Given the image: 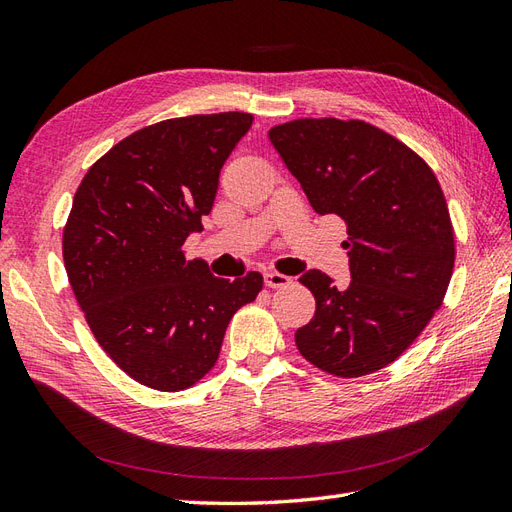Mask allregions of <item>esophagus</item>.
Here are the masks:
<instances>
[{
    "mask_svg": "<svg viewBox=\"0 0 512 512\" xmlns=\"http://www.w3.org/2000/svg\"><path fill=\"white\" fill-rule=\"evenodd\" d=\"M264 281H266L268 287H272V290H279V287H287L292 283V279L287 277V274H281V272H266Z\"/></svg>",
    "mask_w": 512,
    "mask_h": 512,
    "instance_id": "34e87169",
    "label": "esophagus"
}]
</instances>
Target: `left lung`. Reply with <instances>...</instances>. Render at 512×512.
Masks as SVG:
<instances>
[{
  "mask_svg": "<svg viewBox=\"0 0 512 512\" xmlns=\"http://www.w3.org/2000/svg\"><path fill=\"white\" fill-rule=\"evenodd\" d=\"M318 214L348 222L350 283L320 270L298 281L316 313L296 331L311 365L359 378L396 361L443 305L454 229L432 168L402 140L359 119H296L268 131Z\"/></svg>",
  "mask_w": 512,
  "mask_h": 512,
  "instance_id": "1",
  "label": "left lung"
}]
</instances>
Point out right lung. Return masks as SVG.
Here are the masks:
<instances>
[{
    "mask_svg": "<svg viewBox=\"0 0 512 512\" xmlns=\"http://www.w3.org/2000/svg\"><path fill=\"white\" fill-rule=\"evenodd\" d=\"M253 114L220 112L142 127L88 168L62 231L69 283L99 346L151 389L181 391L214 368L233 313L264 287L186 259L212 212L220 168Z\"/></svg>",
    "mask_w": 512,
    "mask_h": 512,
    "instance_id": "right-lung-1",
    "label": "right lung"
}]
</instances>
